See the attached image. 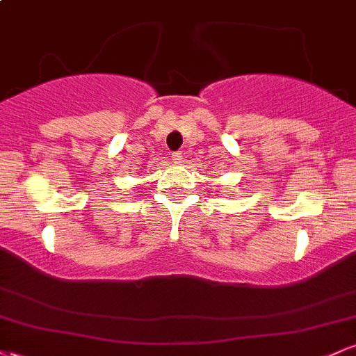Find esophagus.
<instances>
[{"label":"esophagus","mask_w":356,"mask_h":356,"mask_svg":"<svg viewBox=\"0 0 356 356\" xmlns=\"http://www.w3.org/2000/svg\"><path fill=\"white\" fill-rule=\"evenodd\" d=\"M170 159H172L174 164H181V162H182V152H174V154H170Z\"/></svg>","instance_id":"1"}]
</instances>
